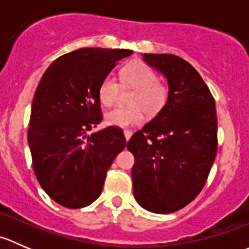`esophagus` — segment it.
<instances>
[{
	"instance_id": "esophagus-1",
	"label": "esophagus",
	"mask_w": 249,
	"mask_h": 249,
	"mask_svg": "<svg viewBox=\"0 0 249 249\" xmlns=\"http://www.w3.org/2000/svg\"><path fill=\"white\" fill-rule=\"evenodd\" d=\"M124 136H125V140H126V142H127V141L130 140V137L132 136V132L130 131V130H125V131H124Z\"/></svg>"
}]
</instances>
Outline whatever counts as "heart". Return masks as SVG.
<instances>
[{
  "instance_id": "b5f03b06",
  "label": "heart",
  "mask_w": 249,
  "mask_h": 249,
  "mask_svg": "<svg viewBox=\"0 0 249 249\" xmlns=\"http://www.w3.org/2000/svg\"><path fill=\"white\" fill-rule=\"evenodd\" d=\"M120 83L126 88H132L129 107H114L105 114L107 124L117 127H130L139 125L147 114L155 115L164 108L169 90L162 83L158 82V76L148 65L135 61L126 65L120 73ZM119 92V84L112 74H107L101 80L97 90L99 100L104 106H112Z\"/></svg>"
}]
</instances>
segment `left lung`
<instances>
[{
    "instance_id": "obj_1",
    "label": "left lung",
    "mask_w": 249,
    "mask_h": 249,
    "mask_svg": "<svg viewBox=\"0 0 249 249\" xmlns=\"http://www.w3.org/2000/svg\"><path fill=\"white\" fill-rule=\"evenodd\" d=\"M164 74L169 96L160 110L127 142L134 154L136 201L153 213L176 212L202 190L217 154V113L199 72L182 57L143 54Z\"/></svg>"
}]
</instances>
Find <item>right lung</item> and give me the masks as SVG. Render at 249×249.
Here are the masks:
<instances>
[{
    "instance_id": "right-lung-1",
    "label": "right lung",
    "mask_w": 249,
    "mask_h": 249,
    "mask_svg": "<svg viewBox=\"0 0 249 249\" xmlns=\"http://www.w3.org/2000/svg\"><path fill=\"white\" fill-rule=\"evenodd\" d=\"M132 50L82 48L57 57L44 72L31 107L32 165L44 192L67 208L100 196L113 160L126 145L115 126L91 131L102 120L99 85Z\"/></svg>"
}]
</instances>
